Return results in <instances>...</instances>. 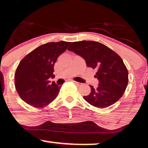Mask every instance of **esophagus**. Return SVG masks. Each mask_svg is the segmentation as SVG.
Here are the masks:
<instances>
[{
  "label": "esophagus",
  "mask_w": 148,
  "mask_h": 148,
  "mask_svg": "<svg viewBox=\"0 0 148 148\" xmlns=\"http://www.w3.org/2000/svg\"><path fill=\"white\" fill-rule=\"evenodd\" d=\"M73 82L77 86H81V85H82V84H81L80 82H76V81H73Z\"/></svg>",
  "instance_id": "34e87169"
}]
</instances>
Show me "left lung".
Segmentation results:
<instances>
[{"label": "left lung", "mask_w": 148, "mask_h": 148, "mask_svg": "<svg viewBox=\"0 0 148 148\" xmlns=\"http://www.w3.org/2000/svg\"><path fill=\"white\" fill-rule=\"evenodd\" d=\"M68 50L82 56L88 67L97 70L95 76L99 86H90L91 92L83 97L95 107L104 109L115 103L127 86L128 71L121 58L105 45L94 41L72 42Z\"/></svg>", "instance_id": "1"}]
</instances>
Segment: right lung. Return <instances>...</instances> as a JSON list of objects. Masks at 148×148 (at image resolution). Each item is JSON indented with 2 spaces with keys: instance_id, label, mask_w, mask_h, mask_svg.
<instances>
[{
  "instance_id": "right-lung-1",
  "label": "right lung",
  "mask_w": 148,
  "mask_h": 148,
  "mask_svg": "<svg viewBox=\"0 0 148 148\" xmlns=\"http://www.w3.org/2000/svg\"><path fill=\"white\" fill-rule=\"evenodd\" d=\"M71 42H49L35 48L21 60L14 74V86L27 104L35 108L48 105L57 97L61 86L49 78L54 77L53 66L57 58Z\"/></svg>"
}]
</instances>
